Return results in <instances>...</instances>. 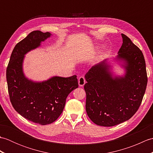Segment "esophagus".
I'll return each instance as SVG.
<instances>
[{
	"mask_svg": "<svg viewBox=\"0 0 153 153\" xmlns=\"http://www.w3.org/2000/svg\"><path fill=\"white\" fill-rule=\"evenodd\" d=\"M86 83V81L85 77L84 76H81L79 77V78L78 79V84L80 87H83L84 85H85V83Z\"/></svg>",
	"mask_w": 153,
	"mask_h": 153,
	"instance_id": "obj_1",
	"label": "esophagus"
}]
</instances>
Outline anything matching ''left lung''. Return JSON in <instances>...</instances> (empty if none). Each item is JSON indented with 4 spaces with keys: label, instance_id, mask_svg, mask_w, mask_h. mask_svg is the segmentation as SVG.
<instances>
[{
    "label": "left lung",
    "instance_id": "8db88e82",
    "mask_svg": "<svg viewBox=\"0 0 153 153\" xmlns=\"http://www.w3.org/2000/svg\"><path fill=\"white\" fill-rule=\"evenodd\" d=\"M122 37L116 59L123 62L124 76L113 77L106 60L93 66L85 76L86 112L100 126H114L130 119L140 106L147 85L143 53L126 35Z\"/></svg>",
    "mask_w": 153,
    "mask_h": 153
}]
</instances>
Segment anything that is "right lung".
I'll list each match as a JSON object with an SVG mask.
<instances>
[{"label":"right lung","mask_w":153,"mask_h":153,"mask_svg":"<svg viewBox=\"0 0 153 153\" xmlns=\"http://www.w3.org/2000/svg\"><path fill=\"white\" fill-rule=\"evenodd\" d=\"M49 32L32 31L16 45L6 69L10 100L16 111L25 118L41 125L56 121L62 112L68 95L78 87L77 76H54L35 82L23 71L24 55L39 47L51 37Z\"/></svg>","instance_id":"right-lung-1"}]
</instances>
